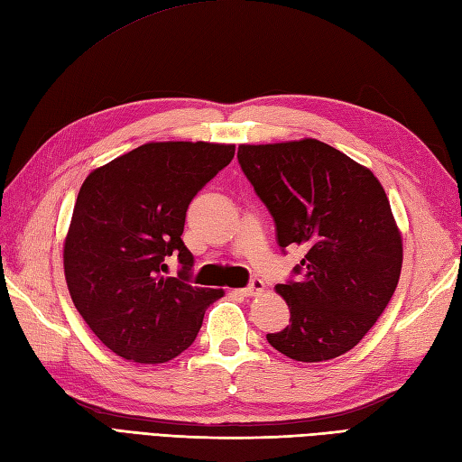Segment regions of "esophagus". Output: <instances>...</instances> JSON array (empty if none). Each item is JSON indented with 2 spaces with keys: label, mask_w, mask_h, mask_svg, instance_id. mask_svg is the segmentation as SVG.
Segmentation results:
<instances>
[{
  "label": "esophagus",
  "mask_w": 462,
  "mask_h": 462,
  "mask_svg": "<svg viewBox=\"0 0 462 462\" xmlns=\"http://www.w3.org/2000/svg\"><path fill=\"white\" fill-rule=\"evenodd\" d=\"M263 289H265V283L262 282V280H252V283L248 285V287H244V289H240V295H244V297H255V295H260V293H263Z\"/></svg>",
  "instance_id": "34e87169"
}]
</instances>
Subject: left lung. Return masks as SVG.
<instances>
[{"mask_svg": "<svg viewBox=\"0 0 462 462\" xmlns=\"http://www.w3.org/2000/svg\"><path fill=\"white\" fill-rule=\"evenodd\" d=\"M272 212L277 244L307 250L299 282L275 287L289 325L267 342L297 362L348 352L376 325L398 287L403 240L388 195L368 167L319 139L238 147Z\"/></svg>", "mask_w": 462, "mask_h": 462, "instance_id": "obj_1", "label": "left lung"}]
</instances>
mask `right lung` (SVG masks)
<instances>
[{
	"label": "right lung",
	"instance_id": "add662e5",
	"mask_svg": "<svg viewBox=\"0 0 462 462\" xmlns=\"http://www.w3.org/2000/svg\"><path fill=\"white\" fill-rule=\"evenodd\" d=\"M232 143L152 142L84 179L62 262L84 323L117 356L137 364L173 360L195 342L202 317L224 289L192 287L182 244L192 197L226 167ZM179 278L160 275L167 254Z\"/></svg>",
	"mask_w": 462,
	"mask_h": 462
}]
</instances>
